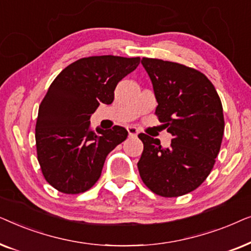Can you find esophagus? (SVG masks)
I'll list each match as a JSON object with an SVG mask.
<instances>
[{"mask_svg":"<svg viewBox=\"0 0 251 251\" xmlns=\"http://www.w3.org/2000/svg\"><path fill=\"white\" fill-rule=\"evenodd\" d=\"M126 130H128L130 137H136L138 135V129H137L136 126H128Z\"/></svg>","mask_w":251,"mask_h":251,"instance_id":"1","label":"esophagus"}]
</instances>
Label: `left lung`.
Instances as JSON below:
<instances>
[{
  "mask_svg": "<svg viewBox=\"0 0 251 251\" xmlns=\"http://www.w3.org/2000/svg\"><path fill=\"white\" fill-rule=\"evenodd\" d=\"M142 65L153 84L155 114L174 138L163 149L159 139L138 135L140 178L153 193L180 197L200 186L214 168L225 126L221 98L194 68L153 58H143Z\"/></svg>",
  "mask_w": 251,
  "mask_h": 251,
  "instance_id": "obj_1",
  "label": "left lung"
}]
</instances>
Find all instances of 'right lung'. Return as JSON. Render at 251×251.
I'll use <instances>...</instances> for the list:
<instances>
[{"label": "right lung", "instance_id": "right-lung-1", "mask_svg": "<svg viewBox=\"0 0 251 251\" xmlns=\"http://www.w3.org/2000/svg\"><path fill=\"white\" fill-rule=\"evenodd\" d=\"M140 58L94 56L63 70L39 107L35 139L37 160L46 180L66 194L88 191L99 179L106 156L126 140L122 126L90 128V116L100 102L112 104L123 77Z\"/></svg>", "mask_w": 251, "mask_h": 251}]
</instances>
